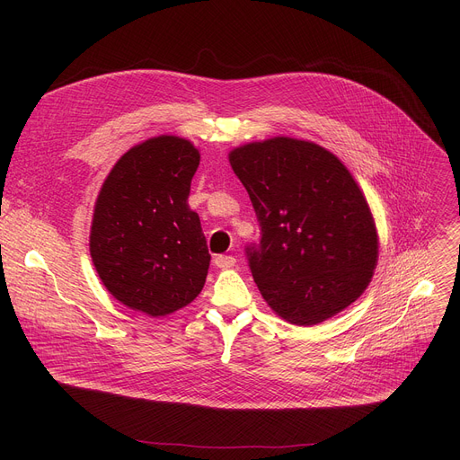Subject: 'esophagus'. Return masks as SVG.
Wrapping results in <instances>:
<instances>
[{"label": "esophagus", "mask_w": 460, "mask_h": 460, "mask_svg": "<svg viewBox=\"0 0 460 460\" xmlns=\"http://www.w3.org/2000/svg\"><path fill=\"white\" fill-rule=\"evenodd\" d=\"M214 264L217 269H233L236 264V259L233 255H217L214 259Z\"/></svg>", "instance_id": "esophagus-1"}]
</instances>
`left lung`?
I'll return each instance as SVG.
<instances>
[{"label": "left lung", "mask_w": 460, "mask_h": 460, "mask_svg": "<svg viewBox=\"0 0 460 460\" xmlns=\"http://www.w3.org/2000/svg\"><path fill=\"white\" fill-rule=\"evenodd\" d=\"M255 208L261 238L246 246L262 298L311 326L350 305L371 281L378 238L349 169L315 143L274 137L229 155Z\"/></svg>", "instance_id": "left-lung-1"}]
</instances>
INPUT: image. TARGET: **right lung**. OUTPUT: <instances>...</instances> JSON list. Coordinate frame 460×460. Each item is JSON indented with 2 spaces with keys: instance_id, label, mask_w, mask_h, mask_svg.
<instances>
[{
  "instance_id": "obj_1",
  "label": "right lung",
  "mask_w": 460,
  "mask_h": 460,
  "mask_svg": "<svg viewBox=\"0 0 460 460\" xmlns=\"http://www.w3.org/2000/svg\"><path fill=\"white\" fill-rule=\"evenodd\" d=\"M199 153L177 136L143 141L119 158L94 205L89 250L108 291L149 317L196 298L210 255L188 207Z\"/></svg>"
}]
</instances>
